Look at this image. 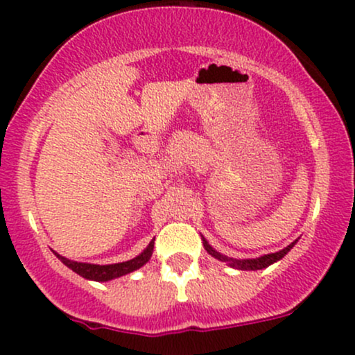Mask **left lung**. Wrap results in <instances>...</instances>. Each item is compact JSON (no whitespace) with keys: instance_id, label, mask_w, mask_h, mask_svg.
<instances>
[{"instance_id":"obj_1","label":"left lung","mask_w":355,"mask_h":355,"mask_svg":"<svg viewBox=\"0 0 355 355\" xmlns=\"http://www.w3.org/2000/svg\"><path fill=\"white\" fill-rule=\"evenodd\" d=\"M202 240H203V247H205V250L209 252V254H210L211 257H215V259L222 260V262H227L230 267L239 268V270H260V268H266V267H268V266H272V263L277 262V260L282 259L284 255H287L288 250H291V248L294 247L295 242H297V240H295V242H292L291 245H287L285 248H282V250L275 252V254L262 255V257H259V259H243V260H237V259H229V257H227V255L218 254L217 250H214V248H211V247L209 245V242H207L205 239L202 237Z\"/></svg>"}]
</instances>
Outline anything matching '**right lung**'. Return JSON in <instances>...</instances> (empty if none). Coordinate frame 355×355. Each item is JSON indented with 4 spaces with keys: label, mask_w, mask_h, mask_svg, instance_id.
<instances>
[{
    "label": "right lung",
    "mask_w": 355,
    "mask_h": 355,
    "mask_svg": "<svg viewBox=\"0 0 355 355\" xmlns=\"http://www.w3.org/2000/svg\"><path fill=\"white\" fill-rule=\"evenodd\" d=\"M153 243L155 239L148 243V247L141 252L140 255L135 257V259L128 260V262H121V263H112V266H95V263H83V262H73V260L64 259V257L58 255L55 252V255L58 257L61 262L64 263L68 268H71L73 272L85 277V279L89 280H96V282H107V280L112 279H118V277L130 274V272L137 270V268L144 267L146 262L150 260V257L153 254Z\"/></svg>",
    "instance_id": "1"
}]
</instances>
